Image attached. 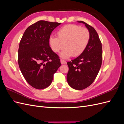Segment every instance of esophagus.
Returning a JSON list of instances; mask_svg holds the SVG:
<instances>
[{"instance_id": "obj_1", "label": "esophagus", "mask_w": 124, "mask_h": 124, "mask_svg": "<svg viewBox=\"0 0 124 124\" xmlns=\"http://www.w3.org/2000/svg\"><path fill=\"white\" fill-rule=\"evenodd\" d=\"M61 62L62 64H66V63H67L66 61H63V60H62V59L61 60Z\"/></svg>"}]
</instances>
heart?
<instances>
[{"label":"heart","mask_w":124,"mask_h":124,"mask_svg":"<svg viewBox=\"0 0 124 124\" xmlns=\"http://www.w3.org/2000/svg\"><path fill=\"white\" fill-rule=\"evenodd\" d=\"M57 37L51 36L49 43L52 50L60 54V57L67 59L71 56L77 57L83 53L89 43L90 32L88 29L74 24L63 26L57 32Z\"/></svg>","instance_id":"obj_1"}]
</instances>
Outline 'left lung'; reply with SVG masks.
<instances>
[{
	"label": "left lung",
	"instance_id": "obj_1",
	"mask_svg": "<svg viewBox=\"0 0 124 124\" xmlns=\"http://www.w3.org/2000/svg\"><path fill=\"white\" fill-rule=\"evenodd\" d=\"M90 32V39L86 49L79 56L67 62L69 71L67 80L70 86L82 90L91 85L98 74L102 60V44L98 33L92 26L83 21Z\"/></svg>",
	"mask_w": 124,
	"mask_h": 124
}]
</instances>
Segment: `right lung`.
I'll list each match as a JSON object with an SVG mask.
<instances>
[{"mask_svg": "<svg viewBox=\"0 0 124 124\" xmlns=\"http://www.w3.org/2000/svg\"><path fill=\"white\" fill-rule=\"evenodd\" d=\"M61 23L39 21L26 29L18 51V63L27 83L36 89L47 87L61 66L49 44L50 35Z\"/></svg>", "mask_w": 124, "mask_h": 124, "instance_id": "right-lung-1", "label": "right lung"}]
</instances>
